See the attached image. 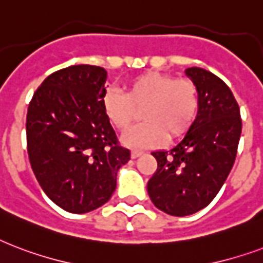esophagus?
<instances>
[{
  "instance_id": "1",
  "label": "esophagus",
  "mask_w": 263,
  "mask_h": 263,
  "mask_svg": "<svg viewBox=\"0 0 263 263\" xmlns=\"http://www.w3.org/2000/svg\"><path fill=\"white\" fill-rule=\"evenodd\" d=\"M141 155H142V151H138V149L132 151V158H133V159H136V158H138V156H141Z\"/></svg>"
}]
</instances>
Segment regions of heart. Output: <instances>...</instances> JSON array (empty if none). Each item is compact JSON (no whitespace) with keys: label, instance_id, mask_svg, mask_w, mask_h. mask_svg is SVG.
Masks as SVG:
<instances>
[{"label":"heart","instance_id":"heart-1","mask_svg":"<svg viewBox=\"0 0 263 263\" xmlns=\"http://www.w3.org/2000/svg\"><path fill=\"white\" fill-rule=\"evenodd\" d=\"M142 123L123 137L126 145L148 148L158 145L166 136L174 140L192 126L199 108L196 85L188 78L149 71L132 79L125 87L108 89L103 96V109L109 123L126 132L141 109Z\"/></svg>","mask_w":263,"mask_h":263}]
</instances>
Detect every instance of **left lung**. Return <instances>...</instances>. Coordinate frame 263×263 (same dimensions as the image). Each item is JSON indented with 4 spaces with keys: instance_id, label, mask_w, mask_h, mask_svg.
<instances>
[{
    "instance_id": "obj_1",
    "label": "left lung",
    "mask_w": 263,
    "mask_h": 263,
    "mask_svg": "<svg viewBox=\"0 0 263 263\" xmlns=\"http://www.w3.org/2000/svg\"><path fill=\"white\" fill-rule=\"evenodd\" d=\"M185 74L199 93L196 119L170 151L152 152L158 168L148 181V195L168 215L200 211L217 196L235 163L241 118L228 85L207 70L192 67Z\"/></svg>"
}]
</instances>
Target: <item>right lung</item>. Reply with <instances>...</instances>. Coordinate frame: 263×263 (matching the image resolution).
<instances>
[{
	"mask_svg": "<svg viewBox=\"0 0 263 263\" xmlns=\"http://www.w3.org/2000/svg\"><path fill=\"white\" fill-rule=\"evenodd\" d=\"M107 71L79 64L50 74L32 96L26 133L31 168L54 204L83 214L99 209L117 188L130 160L105 117Z\"/></svg>",
	"mask_w": 263,
	"mask_h": 263,
	"instance_id": "obj_1",
	"label": "right lung"
}]
</instances>
